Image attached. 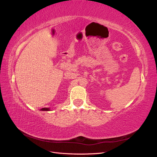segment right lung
Wrapping results in <instances>:
<instances>
[{
    "label": "right lung",
    "mask_w": 157,
    "mask_h": 157,
    "mask_svg": "<svg viewBox=\"0 0 157 157\" xmlns=\"http://www.w3.org/2000/svg\"><path fill=\"white\" fill-rule=\"evenodd\" d=\"M41 111H50V108H42L40 109Z\"/></svg>",
    "instance_id": "right-lung-1"
}]
</instances>
